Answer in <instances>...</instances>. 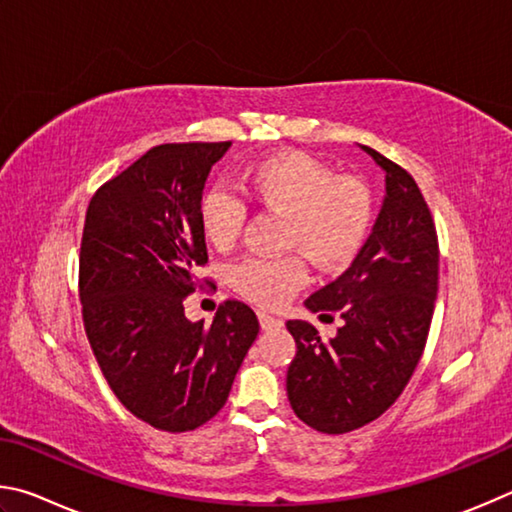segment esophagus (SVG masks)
<instances>
[{"instance_id": "34e87169", "label": "esophagus", "mask_w": 512, "mask_h": 512, "mask_svg": "<svg viewBox=\"0 0 512 512\" xmlns=\"http://www.w3.org/2000/svg\"><path fill=\"white\" fill-rule=\"evenodd\" d=\"M258 321H261L263 330H281L283 328V321L272 317V315H267V312H261V315H258Z\"/></svg>"}]
</instances>
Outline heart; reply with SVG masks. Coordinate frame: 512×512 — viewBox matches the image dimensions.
<instances>
[{
  "instance_id": "obj_1",
  "label": "heart",
  "mask_w": 512,
  "mask_h": 512,
  "mask_svg": "<svg viewBox=\"0 0 512 512\" xmlns=\"http://www.w3.org/2000/svg\"><path fill=\"white\" fill-rule=\"evenodd\" d=\"M247 195L263 211L285 218L283 242L301 249L321 270L346 267L362 249L371 227V193L360 179L335 175L303 152L285 150L251 164L242 175ZM200 227L215 249L236 245L245 206L233 195L209 191L200 200ZM299 256L276 261L249 258L231 274L236 290L258 306L274 308L306 283Z\"/></svg>"
}]
</instances>
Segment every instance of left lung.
Segmentation results:
<instances>
[{
    "label": "left lung",
    "mask_w": 512,
    "mask_h": 512,
    "mask_svg": "<svg viewBox=\"0 0 512 512\" xmlns=\"http://www.w3.org/2000/svg\"><path fill=\"white\" fill-rule=\"evenodd\" d=\"M360 148L384 173L382 209L351 267L306 301L344 324L324 342L308 321H288L297 342L290 405L324 434L369 425L398 400L423 355L438 292V240L423 193L407 170Z\"/></svg>",
    "instance_id": "8db88e82"
}]
</instances>
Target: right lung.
Masks as SVG:
<instances>
[{
  "label": "right lung",
  "mask_w": 512,
  "mask_h": 512,
  "mask_svg": "<svg viewBox=\"0 0 512 512\" xmlns=\"http://www.w3.org/2000/svg\"><path fill=\"white\" fill-rule=\"evenodd\" d=\"M231 141L164 143L98 188L80 245L85 333L123 407L188 432L224 407L258 337L254 310L227 301L209 324L184 315L206 263L202 191Z\"/></svg>",
  "instance_id": "1"
}]
</instances>
